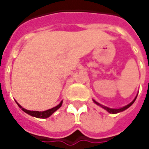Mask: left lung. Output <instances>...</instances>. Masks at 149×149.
I'll use <instances>...</instances> for the list:
<instances>
[{
    "instance_id": "obj_1",
    "label": "left lung",
    "mask_w": 149,
    "mask_h": 149,
    "mask_svg": "<svg viewBox=\"0 0 149 149\" xmlns=\"http://www.w3.org/2000/svg\"><path fill=\"white\" fill-rule=\"evenodd\" d=\"M136 97H137V96L135 97V99L133 100H132V101L131 103L128 104H127L126 106L122 107V108H120V109H110V108H108V107L104 106V105H102V104H99V103H98V102H97L96 100H93V101H94V103L97 104V105H100V107H102L103 109H105V110H107V111L109 112V113H112V114H116V113H118V112H123V111H125V109H127L128 108H129V107L131 106L132 104L134 103V101H135V100H136Z\"/></svg>"
}]
</instances>
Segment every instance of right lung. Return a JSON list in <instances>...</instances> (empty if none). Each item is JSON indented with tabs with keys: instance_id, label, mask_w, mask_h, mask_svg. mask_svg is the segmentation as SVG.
Listing matches in <instances>:
<instances>
[{
	"instance_id": "add662e5",
	"label": "right lung",
	"mask_w": 149,
	"mask_h": 149,
	"mask_svg": "<svg viewBox=\"0 0 149 149\" xmlns=\"http://www.w3.org/2000/svg\"><path fill=\"white\" fill-rule=\"evenodd\" d=\"M62 103H63V100L61 101V103L59 104L57 106L54 107V108H52V109H50L46 110V111H43V112H39V111H30V110H27L24 109L23 107H21L19 104L17 103L18 106L21 108V109L23 110L24 112H26L28 113L29 115L32 116H35V117H37V118H42V119H45L49 117L50 116L52 115V113L54 112H56V110L60 109L62 105Z\"/></svg>"
}]
</instances>
